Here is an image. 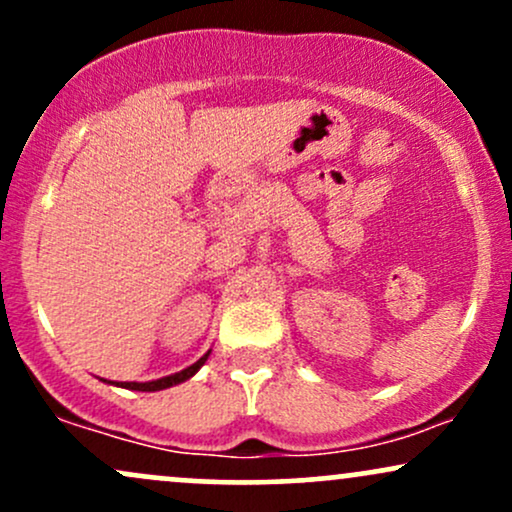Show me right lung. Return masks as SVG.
I'll return each mask as SVG.
<instances>
[{"mask_svg": "<svg viewBox=\"0 0 512 512\" xmlns=\"http://www.w3.org/2000/svg\"><path fill=\"white\" fill-rule=\"evenodd\" d=\"M211 351H207L202 358H199L197 363H192V366L182 368L180 373H173V375H166V378H158V380H149V383H108L110 385H117V387H125V390H137V392H158V390H166V387H173V385H180L185 383V380H190L192 375L197 373L199 368L204 366V361H207Z\"/></svg>", "mask_w": 512, "mask_h": 512, "instance_id": "right-lung-1", "label": "right lung"}]
</instances>
